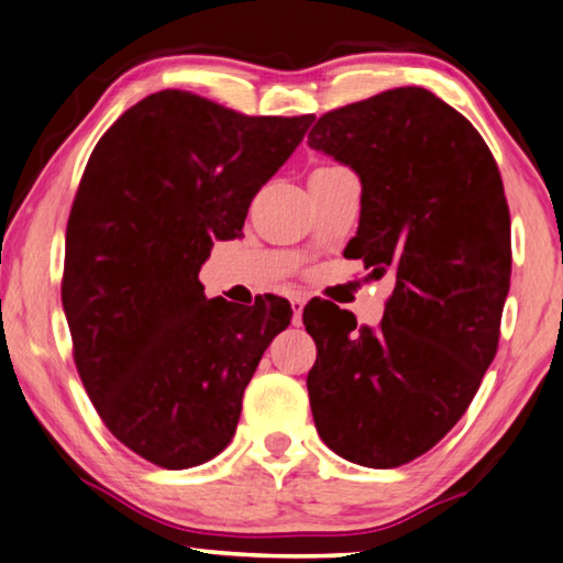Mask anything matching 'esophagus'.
Here are the masks:
<instances>
[{"label": "esophagus", "mask_w": 563, "mask_h": 563, "mask_svg": "<svg viewBox=\"0 0 563 563\" xmlns=\"http://www.w3.org/2000/svg\"><path fill=\"white\" fill-rule=\"evenodd\" d=\"M289 301H291V311H294V317H297V321H301L303 303H307V297H301V294H294V297H291Z\"/></svg>", "instance_id": "obj_1"}]
</instances>
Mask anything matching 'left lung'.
Here are the masks:
<instances>
[{
	"label": "left lung",
	"mask_w": 563,
	"mask_h": 563,
	"mask_svg": "<svg viewBox=\"0 0 563 563\" xmlns=\"http://www.w3.org/2000/svg\"><path fill=\"white\" fill-rule=\"evenodd\" d=\"M309 146L362 181L344 256L372 279L394 276L376 331L329 301L303 309L317 431L352 464H409L464 417L499 346L511 279L501 174L472 122L421 87L319 117Z\"/></svg>",
	"instance_id": "obj_1"
}]
</instances>
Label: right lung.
Returning a JSON list of instances; mask_svg holds the SVG:
<instances>
[{"instance_id":"right-lung-1","label":"right lung","mask_w":563,"mask_h":563,"mask_svg":"<svg viewBox=\"0 0 563 563\" xmlns=\"http://www.w3.org/2000/svg\"><path fill=\"white\" fill-rule=\"evenodd\" d=\"M314 122L246 117L181 89L136 101L107 129L67 224L62 307L74 364L104 427L164 468L224 451L287 299L236 309L199 282L217 239Z\"/></svg>"}]
</instances>
